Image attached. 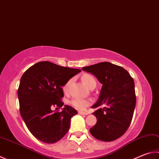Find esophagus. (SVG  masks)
<instances>
[{"label":"esophagus","instance_id":"1","mask_svg":"<svg viewBox=\"0 0 159 159\" xmlns=\"http://www.w3.org/2000/svg\"><path fill=\"white\" fill-rule=\"evenodd\" d=\"M79 114H80V115H88V112H83V111H79Z\"/></svg>","mask_w":159,"mask_h":159}]
</instances>
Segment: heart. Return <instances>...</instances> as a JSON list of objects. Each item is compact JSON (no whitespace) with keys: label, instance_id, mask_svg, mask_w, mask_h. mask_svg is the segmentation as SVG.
<instances>
[{"label":"heart","instance_id":"heart-1","mask_svg":"<svg viewBox=\"0 0 159 159\" xmlns=\"http://www.w3.org/2000/svg\"><path fill=\"white\" fill-rule=\"evenodd\" d=\"M81 79L83 82L85 83V85L89 89L92 88H95L97 85V81L90 74H83ZM71 80H69L68 81L63 85L62 89L64 92H67L69 88V86L71 84ZM70 104L73 106L74 108H76L78 110H80V111H83L86 108L92 104V100L91 99H82V98L79 97H74L70 101Z\"/></svg>","mask_w":159,"mask_h":159}]
</instances>
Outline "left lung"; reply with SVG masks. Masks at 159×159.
Returning a JSON list of instances; mask_svg holds the SVG:
<instances>
[{"label":"left lung","instance_id":"1","mask_svg":"<svg viewBox=\"0 0 159 159\" xmlns=\"http://www.w3.org/2000/svg\"><path fill=\"white\" fill-rule=\"evenodd\" d=\"M94 74L103 84L97 102L100 108L93 113L97 122L89 129L97 139L111 142L125 134L129 127L136 103L134 79L125 69L108 62L82 68Z\"/></svg>","mask_w":159,"mask_h":159}]
</instances>
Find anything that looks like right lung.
I'll return each mask as SVG.
<instances>
[{"instance_id": "right-lung-1", "label": "right lung", "mask_w": 159, "mask_h": 159, "mask_svg": "<svg viewBox=\"0 0 159 159\" xmlns=\"http://www.w3.org/2000/svg\"><path fill=\"white\" fill-rule=\"evenodd\" d=\"M80 70L39 62L24 72L18 88L20 114L28 130L37 139L55 143L70 127L71 118L78 112L65 105L62 111H52L64 105L62 87Z\"/></svg>"}]
</instances>
